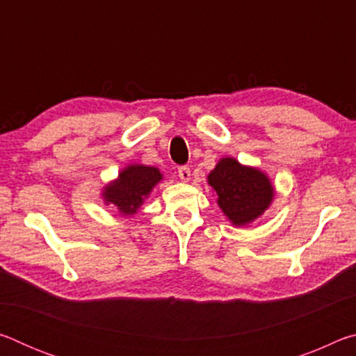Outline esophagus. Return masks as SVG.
I'll return each instance as SVG.
<instances>
[{
  "mask_svg": "<svg viewBox=\"0 0 356 356\" xmlns=\"http://www.w3.org/2000/svg\"><path fill=\"white\" fill-rule=\"evenodd\" d=\"M179 177H180V180H182V182H190V179H191L190 168L188 166H180L179 168Z\"/></svg>",
  "mask_w": 356,
  "mask_h": 356,
  "instance_id": "34e87169",
  "label": "esophagus"
}]
</instances>
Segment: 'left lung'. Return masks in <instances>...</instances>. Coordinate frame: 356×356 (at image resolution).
<instances>
[{
    "mask_svg": "<svg viewBox=\"0 0 356 356\" xmlns=\"http://www.w3.org/2000/svg\"><path fill=\"white\" fill-rule=\"evenodd\" d=\"M216 204L236 227L251 225L265 213L275 200V186L267 172L242 165L234 156H222L207 176Z\"/></svg>",
    "mask_w": 356,
    "mask_h": 356,
    "instance_id": "1",
    "label": "left lung"
}]
</instances>
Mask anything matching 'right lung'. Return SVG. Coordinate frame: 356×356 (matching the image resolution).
<instances>
[{
	"mask_svg": "<svg viewBox=\"0 0 356 356\" xmlns=\"http://www.w3.org/2000/svg\"><path fill=\"white\" fill-rule=\"evenodd\" d=\"M163 180V174L155 166L130 163L119 171L118 177L104 185L100 191L105 206H111L122 216H134L144 201Z\"/></svg>",
	"mask_w": 356,
	"mask_h": 356,
	"instance_id": "1",
	"label": "right lung"
}]
</instances>
